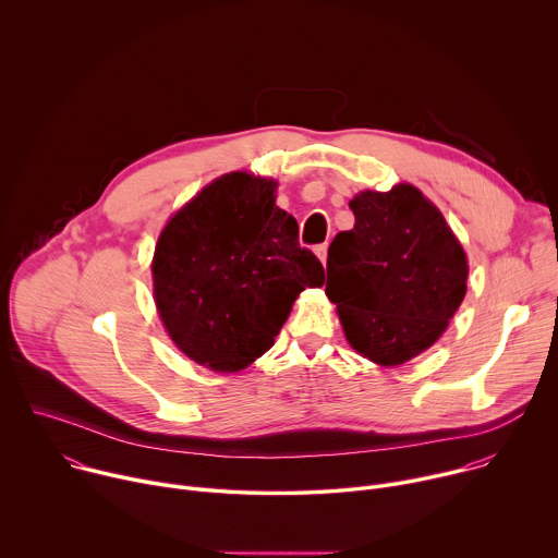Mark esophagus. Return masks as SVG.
I'll return each instance as SVG.
<instances>
[{"mask_svg": "<svg viewBox=\"0 0 558 558\" xmlns=\"http://www.w3.org/2000/svg\"><path fill=\"white\" fill-rule=\"evenodd\" d=\"M327 252H329V245H327V243H325V245H317V247H315V256L320 258V263H323V265H327Z\"/></svg>", "mask_w": 558, "mask_h": 558, "instance_id": "esophagus-1", "label": "esophagus"}]
</instances>
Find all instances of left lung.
<instances>
[{
	"label": "left lung",
	"mask_w": 558,
	"mask_h": 558,
	"mask_svg": "<svg viewBox=\"0 0 558 558\" xmlns=\"http://www.w3.org/2000/svg\"><path fill=\"white\" fill-rule=\"evenodd\" d=\"M355 225L327 258V298L347 342L379 366L430 349L468 291V256L439 207L411 183L362 190L349 203Z\"/></svg>",
	"instance_id": "obj_1"
}]
</instances>
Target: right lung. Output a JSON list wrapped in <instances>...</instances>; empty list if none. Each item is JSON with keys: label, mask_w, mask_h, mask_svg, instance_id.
<instances>
[{"label": "right lung", "mask_w": 558, "mask_h": 558, "mask_svg": "<svg viewBox=\"0 0 558 558\" xmlns=\"http://www.w3.org/2000/svg\"><path fill=\"white\" fill-rule=\"evenodd\" d=\"M278 181L238 170L214 179L158 233L151 258L156 313L196 364L235 373L267 353L306 287L325 269L298 243L276 205Z\"/></svg>", "instance_id": "right-lung-1"}]
</instances>
